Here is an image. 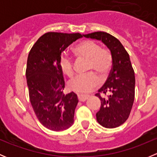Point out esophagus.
I'll list each match as a JSON object with an SVG mask.
<instances>
[{
  "instance_id": "1",
  "label": "esophagus",
  "mask_w": 157,
  "mask_h": 157,
  "mask_svg": "<svg viewBox=\"0 0 157 157\" xmlns=\"http://www.w3.org/2000/svg\"><path fill=\"white\" fill-rule=\"evenodd\" d=\"M77 98H78L79 101H80V102H84V101H86L88 99L89 96H87V95L78 94L77 95Z\"/></svg>"
}]
</instances>
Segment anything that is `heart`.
<instances>
[{"label":"heart","instance_id":"1","mask_svg":"<svg viewBox=\"0 0 157 157\" xmlns=\"http://www.w3.org/2000/svg\"><path fill=\"white\" fill-rule=\"evenodd\" d=\"M74 53L78 58L88 60L86 71L91 73L75 77L70 81L69 87L77 93H89L99 84V77L94 73L104 77L110 71L113 62L112 52L108 48L101 47L98 42L88 39L77 45L74 48ZM59 65L64 75L69 77L74 75V63L67 55H61Z\"/></svg>","mask_w":157,"mask_h":157}]
</instances>
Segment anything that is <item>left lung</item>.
<instances>
[{"label": "left lung", "instance_id": "8db88e82", "mask_svg": "<svg viewBox=\"0 0 157 157\" xmlns=\"http://www.w3.org/2000/svg\"><path fill=\"white\" fill-rule=\"evenodd\" d=\"M84 36L102 40L112 52L113 62L108 78L95 94L101 101L96 119L103 127L117 128L128 118L134 100L135 77L129 55L120 41L109 33L94 32Z\"/></svg>", "mask_w": 157, "mask_h": 157}]
</instances>
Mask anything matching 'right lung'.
I'll list each match as a JSON object with an SVG mask.
<instances>
[{
  "label": "right lung",
  "instance_id": "obj_1",
  "mask_svg": "<svg viewBox=\"0 0 157 157\" xmlns=\"http://www.w3.org/2000/svg\"><path fill=\"white\" fill-rule=\"evenodd\" d=\"M79 33L48 32L30 49L26 70L31 105L41 124L49 130L63 131L74 123L78 103L77 95H64V80L60 68L61 53L82 37Z\"/></svg>",
  "mask_w": 157,
  "mask_h": 157
}]
</instances>
